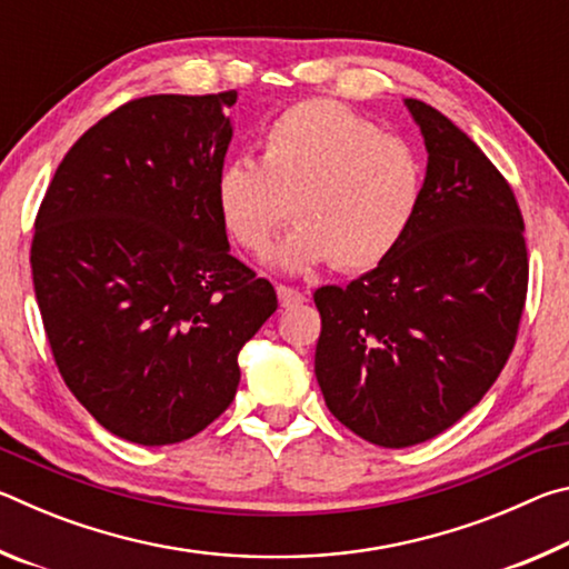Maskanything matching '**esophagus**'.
<instances>
[{
	"mask_svg": "<svg viewBox=\"0 0 569 569\" xmlns=\"http://www.w3.org/2000/svg\"><path fill=\"white\" fill-rule=\"evenodd\" d=\"M276 293H278V301H281L283 308H293V306L306 303V293L298 291V288L278 283V286H276Z\"/></svg>",
	"mask_w": 569,
	"mask_h": 569,
	"instance_id": "esophagus-1",
	"label": "esophagus"
}]
</instances>
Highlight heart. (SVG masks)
Instances as JSON below:
<instances>
[{
  "instance_id": "obj_1",
  "label": "heart",
  "mask_w": 569,
  "mask_h": 569,
  "mask_svg": "<svg viewBox=\"0 0 569 569\" xmlns=\"http://www.w3.org/2000/svg\"><path fill=\"white\" fill-rule=\"evenodd\" d=\"M421 152L331 100H306L263 134L261 162L228 160L218 172L220 218L240 246L263 256L293 216L298 226L271 261L286 271L331 261L369 271L407 238L423 198Z\"/></svg>"
}]
</instances>
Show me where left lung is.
<instances>
[{"instance_id": "8db88e82", "label": "left lung", "mask_w": 569, "mask_h": 569, "mask_svg": "<svg viewBox=\"0 0 569 569\" xmlns=\"http://www.w3.org/2000/svg\"><path fill=\"white\" fill-rule=\"evenodd\" d=\"M403 104L429 152L419 213L387 261L313 293L326 407L387 449L437 437L477 407L512 353L529 273L507 180L439 110Z\"/></svg>"}]
</instances>
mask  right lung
<instances>
[{"label": "right lung", "mask_w": 569, "mask_h": 569, "mask_svg": "<svg viewBox=\"0 0 569 569\" xmlns=\"http://www.w3.org/2000/svg\"><path fill=\"white\" fill-rule=\"evenodd\" d=\"M238 92L150 94L82 134L34 220L32 281L57 369L114 437L186 441L236 397L278 301L230 256L216 180Z\"/></svg>", "instance_id": "obj_1"}]
</instances>
